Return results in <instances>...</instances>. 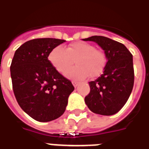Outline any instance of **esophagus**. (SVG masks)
I'll use <instances>...</instances> for the list:
<instances>
[{"instance_id": "obj_1", "label": "esophagus", "mask_w": 149, "mask_h": 149, "mask_svg": "<svg viewBox=\"0 0 149 149\" xmlns=\"http://www.w3.org/2000/svg\"><path fill=\"white\" fill-rule=\"evenodd\" d=\"M72 85L74 86V87H77V86L79 85V83L78 82H77V81H72Z\"/></svg>"}]
</instances>
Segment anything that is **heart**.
<instances>
[{"label": "heart", "instance_id": "b5f03b06", "mask_svg": "<svg viewBox=\"0 0 149 149\" xmlns=\"http://www.w3.org/2000/svg\"><path fill=\"white\" fill-rule=\"evenodd\" d=\"M49 60L54 68L62 74H66L73 64L77 66L67 73V77L74 79H84L96 77L101 74L106 65L107 58L102 49L86 42H75L64 49L56 47L49 54Z\"/></svg>", "mask_w": 149, "mask_h": 149}]
</instances>
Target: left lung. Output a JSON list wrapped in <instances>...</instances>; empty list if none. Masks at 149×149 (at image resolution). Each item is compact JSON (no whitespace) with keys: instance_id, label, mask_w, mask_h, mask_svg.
<instances>
[{"instance_id":"1","label":"left lung","mask_w":149,"mask_h":149,"mask_svg":"<svg viewBox=\"0 0 149 149\" xmlns=\"http://www.w3.org/2000/svg\"><path fill=\"white\" fill-rule=\"evenodd\" d=\"M98 43L107 58L103 73L89 82L85 102L92 112L102 116L116 114L129 100L134 85L132 54L124 44L102 36L83 39Z\"/></svg>"}]
</instances>
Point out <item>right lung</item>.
Wrapping results in <instances>:
<instances>
[{"instance_id":"1","label":"right lung","mask_w":149,"mask_h":149,"mask_svg":"<svg viewBox=\"0 0 149 149\" xmlns=\"http://www.w3.org/2000/svg\"><path fill=\"white\" fill-rule=\"evenodd\" d=\"M64 40L37 38L26 41L15 51L11 65L12 86L20 108L38 122L61 116L74 90L71 81L58 72L48 59Z\"/></svg>"}]
</instances>
